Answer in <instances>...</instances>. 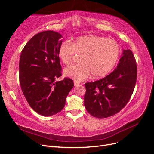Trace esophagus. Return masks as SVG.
<instances>
[{
	"label": "esophagus",
	"instance_id": "obj_1",
	"mask_svg": "<svg viewBox=\"0 0 154 154\" xmlns=\"http://www.w3.org/2000/svg\"><path fill=\"white\" fill-rule=\"evenodd\" d=\"M79 84H80V82H77V81H74V86H77V85H78Z\"/></svg>",
	"mask_w": 154,
	"mask_h": 154
}]
</instances>
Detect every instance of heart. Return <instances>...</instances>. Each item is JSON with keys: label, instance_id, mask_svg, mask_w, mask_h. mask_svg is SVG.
<instances>
[{"label": "heart", "instance_id": "heart-1", "mask_svg": "<svg viewBox=\"0 0 154 154\" xmlns=\"http://www.w3.org/2000/svg\"><path fill=\"white\" fill-rule=\"evenodd\" d=\"M75 53L82 54L81 63L66 67L63 73L79 82L91 75L100 78L109 74L118 62L120 49L114 40L96 35L79 36L72 42H63L58 49L59 58L65 65L70 63Z\"/></svg>", "mask_w": 154, "mask_h": 154}]
</instances>
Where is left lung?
<instances>
[{
  "label": "left lung",
  "instance_id": "left-lung-1",
  "mask_svg": "<svg viewBox=\"0 0 154 154\" xmlns=\"http://www.w3.org/2000/svg\"><path fill=\"white\" fill-rule=\"evenodd\" d=\"M137 79L132 51L123 49L117 68L105 78L85 83L84 105L97 118L110 117L123 109L131 97Z\"/></svg>",
  "mask_w": 154,
  "mask_h": 154
}]
</instances>
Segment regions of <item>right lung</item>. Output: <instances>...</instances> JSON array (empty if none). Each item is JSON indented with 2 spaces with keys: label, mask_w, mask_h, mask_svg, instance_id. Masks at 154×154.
<instances>
[{
  "label": "right lung",
  "mask_w": 154,
  "mask_h": 154,
  "mask_svg": "<svg viewBox=\"0 0 154 154\" xmlns=\"http://www.w3.org/2000/svg\"><path fill=\"white\" fill-rule=\"evenodd\" d=\"M62 36L57 32H39L23 48L19 62V80L27 101L36 112L50 116L58 113L74 87L72 80L62 76L58 49Z\"/></svg>",
  "instance_id": "1"
}]
</instances>
